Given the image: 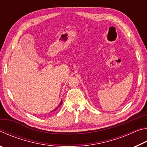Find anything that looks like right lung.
I'll return each mask as SVG.
<instances>
[{"instance_id":"add662e5","label":"right lung","mask_w":147,"mask_h":147,"mask_svg":"<svg viewBox=\"0 0 147 147\" xmlns=\"http://www.w3.org/2000/svg\"><path fill=\"white\" fill-rule=\"evenodd\" d=\"M61 104H62V100L61 101V102H60V103H59V106H58V107H59V106H60V105H61ZM58 107H57V108H56L55 109H54V110H53V111H56V109H57V108H58Z\"/></svg>"}]
</instances>
